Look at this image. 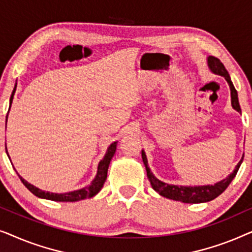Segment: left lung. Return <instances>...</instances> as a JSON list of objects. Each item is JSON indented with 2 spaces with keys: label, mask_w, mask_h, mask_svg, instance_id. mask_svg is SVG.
<instances>
[{
  "label": "left lung",
  "mask_w": 252,
  "mask_h": 252,
  "mask_svg": "<svg viewBox=\"0 0 252 252\" xmlns=\"http://www.w3.org/2000/svg\"><path fill=\"white\" fill-rule=\"evenodd\" d=\"M208 64L213 73L221 75V77L225 78L227 82H228L229 88H230V97H232L233 108L235 109L237 112H241L239 98H237V92L235 87H234L233 82L230 80L228 72H227L225 66H223V64L220 62L219 58H217L215 56H210L208 58ZM243 157L242 159L239 161V164L236 165L235 170H234L233 173H230L228 177L218 182V184L211 185V186H198V187H185V186L168 185V184H165L163 181L158 180V179L151 173L150 168L148 167V160H147L146 154H144V151H142L143 164L144 166H146L147 175L151 184V187H153L158 194L164 196V197L173 199V201L182 202V203H190V204L191 203L192 204H196V203H204V202L212 201V199L218 197L220 194H222V192L226 190V188L228 187L230 182L233 181V179L235 178L237 171H239L241 164H242Z\"/></svg>",
  "instance_id": "1"
}]
</instances>
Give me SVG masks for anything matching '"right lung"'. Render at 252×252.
Wrapping results in <instances>:
<instances>
[{"label":"right lung","instance_id":"obj_1","mask_svg":"<svg viewBox=\"0 0 252 252\" xmlns=\"http://www.w3.org/2000/svg\"><path fill=\"white\" fill-rule=\"evenodd\" d=\"M15 92H16V87H15V89H13L11 97H10V106H11ZM6 119H8V116H6ZM116 147H117V142H113L110 144V147L108 148V151H106L104 158L99 161L98 168H97V174H96L94 180H93L92 184L87 186V187L79 189V190L65 192V194H54V192L41 190V189L34 187L33 185H31L27 181L24 180L20 175H18V177L20 178V180H22L24 186H25V187L29 189L32 194H34L40 198H46V199H50V201H56V202H75V201H81V199L91 198V197H93V196H95L96 194H97V192L101 190L103 185H104L106 177H108V168H109L110 160H111V158L113 157V155H115V153H116ZM5 149H6V147H5Z\"/></svg>","mask_w":252,"mask_h":252}]
</instances>
